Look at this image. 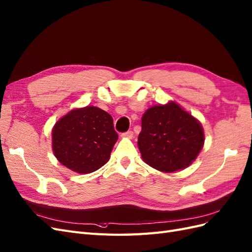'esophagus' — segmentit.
<instances>
[{"mask_svg":"<svg viewBox=\"0 0 252 252\" xmlns=\"http://www.w3.org/2000/svg\"><path fill=\"white\" fill-rule=\"evenodd\" d=\"M133 136H134L133 131H127V132H125L121 134V137H124V138H133Z\"/></svg>","mask_w":252,"mask_h":252,"instance_id":"esophagus-1","label":"esophagus"}]
</instances>
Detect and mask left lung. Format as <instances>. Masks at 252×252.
Here are the masks:
<instances>
[{"mask_svg": "<svg viewBox=\"0 0 252 252\" xmlns=\"http://www.w3.org/2000/svg\"><path fill=\"white\" fill-rule=\"evenodd\" d=\"M202 125L175 102L155 105L143 114L138 148L152 168L174 172L190 166L203 148Z\"/></svg>", "mask_w": 252, "mask_h": 252, "instance_id": "left-lung-1", "label": "left lung"}]
</instances>
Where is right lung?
Listing matches in <instances>:
<instances>
[{
  "label": "right lung",
  "instance_id": "right-lung-1",
  "mask_svg": "<svg viewBox=\"0 0 252 252\" xmlns=\"http://www.w3.org/2000/svg\"><path fill=\"white\" fill-rule=\"evenodd\" d=\"M118 139L109 113L96 106L70 111L53 128L55 156L77 173H92L110 159Z\"/></svg>",
  "mask_w": 252,
  "mask_h": 252
}]
</instances>
